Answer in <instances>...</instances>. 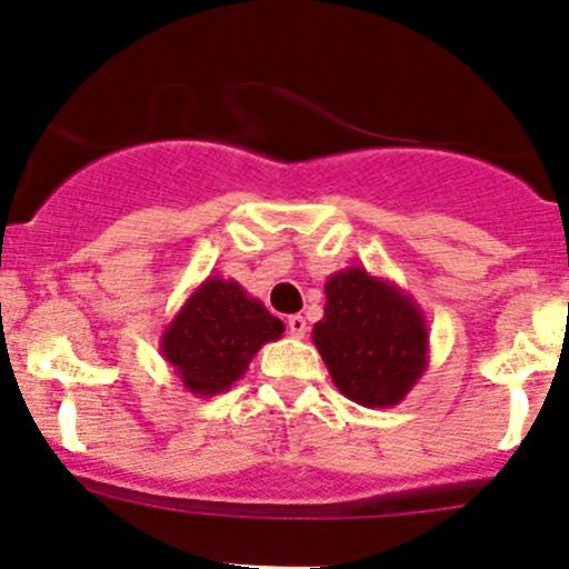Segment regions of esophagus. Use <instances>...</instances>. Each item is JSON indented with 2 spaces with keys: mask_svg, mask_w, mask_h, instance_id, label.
Listing matches in <instances>:
<instances>
[{
  "mask_svg": "<svg viewBox=\"0 0 569 569\" xmlns=\"http://www.w3.org/2000/svg\"><path fill=\"white\" fill-rule=\"evenodd\" d=\"M286 325H289V332L295 335V338H305V332H308V321L297 313L289 316V321H286Z\"/></svg>",
  "mask_w": 569,
  "mask_h": 569,
  "instance_id": "esophagus-1",
  "label": "esophagus"
}]
</instances>
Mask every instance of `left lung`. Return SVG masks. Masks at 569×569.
Here are the masks:
<instances>
[{
	"instance_id": "left-lung-1",
	"label": "left lung",
	"mask_w": 569,
	"mask_h": 569,
	"mask_svg": "<svg viewBox=\"0 0 569 569\" xmlns=\"http://www.w3.org/2000/svg\"><path fill=\"white\" fill-rule=\"evenodd\" d=\"M313 343L335 387L368 409L398 406L428 368V321L415 297L365 267L327 278Z\"/></svg>"
}]
</instances>
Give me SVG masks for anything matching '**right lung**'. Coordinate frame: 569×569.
Masks as SVG:
<instances>
[{
  "label": "right lung",
  "instance_id": "1",
  "mask_svg": "<svg viewBox=\"0 0 569 569\" xmlns=\"http://www.w3.org/2000/svg\"><path fill=\"white\" fill-rule=\"evenodd\" d=\"M274 319L237 280L209 274L182 302L160 335V355L190 395L231 390L264 343L283 335Z\"/></svg>",
  "mask_w": 569,
  "mask_h": 569
}]
</instances>
